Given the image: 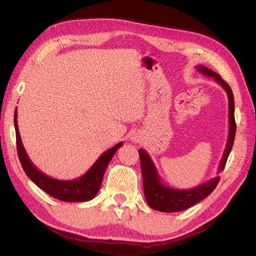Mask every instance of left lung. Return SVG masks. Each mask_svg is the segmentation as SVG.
Wrapping results in <instances>:
<instances>
[{
    "mask_svg": "<svg viewBox=\"0 0 256 256\" xmlns=\"http://www.w3.org/2000/svg\"><path fill=\"white\" fill-rule=\"evenodd\" d=\"M196 69L200 74L214 78V80L218 84H220L224 88V90L226 92L228 97V138L226 142V150H224L221 161L219 164L218 173H220L221 171H223L224 166H226L228 154L232 150V147H233L236 134L233 92H232L230 85L216 72L210 70V69H208L203 65L196 66ZM138 154H140L143 187L146 202L150 208L156 209V210L159 212H176L192 207L193 205L198 204L200 200L210 194L220 180V177L216 176L212 180L192 189H176L168 187V186H166L161 182V177L159 176L157 168L154 166V162L150 154H147V152L140 148L138 150Z\"/></svg>",
    "mask_w": 256,
    "mask_h": 256,
    "instance_id": "1",
    "label": "left lung"
}]
</instances>
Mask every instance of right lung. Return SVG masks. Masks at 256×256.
<instances>
[{
	"mask_svg": "<svg viewBox=\"0 0 256 256\" xmlns=\"http://www.w3.org/2000/svg\"><path fill=\"white\" fill-rule=\"evenodd\" d=\"M14 129H16L18 156L28 177L49 196L64 202H86L94 198L102 186L108 164H110L116 150L122 145V142H120L112 148L104 152L88 171L81 177L74 180H60L40 171L28 156L19 134L17 109L14 111Z\"/></svg>",
	"mask_w": 256,
	"mask_h": 256,
	"instance_id": "add662e5",
	"label": "right lung"
}]
</instances>
